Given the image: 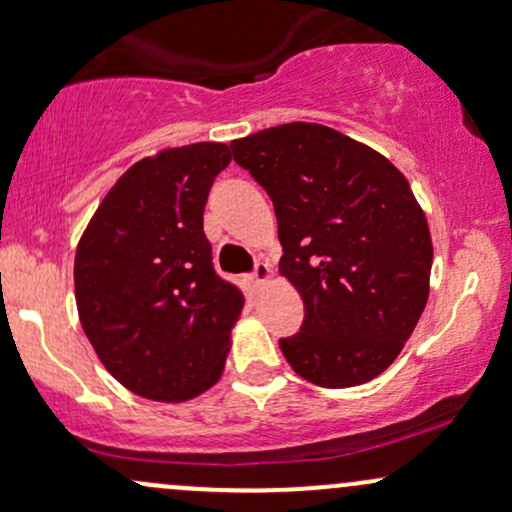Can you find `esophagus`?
Segmentation results:
<instances>
[{
    "label": "esophagus",
    "instance_id": "esophagus-1",
    "mask_svg": "<svg viewBox=\"0 0 512 512\" xmlns=\"http://www.w3.org/2000/svg\"><path fill=\"white\" fill-rule=\"evenodd\" d=\"M252 281H255V286L260 289V286L269 284L272 281V269H269V264H257L255 267V274H252Z\"/></svg>",
    "mask_w": 512,
    "mask_h": 512
}]
</instances>
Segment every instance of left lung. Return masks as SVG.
I'll return each instance as SVG.
<instances>
[{
  "mask_svg": "<svg viewBox=\"0 0 512 512\" xmlns=\"http://www.w3.org/2000/svg\"><path fill=\"white\" fill-rule=\"evenodd\" d=\"M274 202L281 276L303 298L301 332L281 339L308 383L354 387L395 363L431 291L433 243L409 180L383 154L317 122L231 142Z\"/></svg>",
  "mask_w": 512,
  "mask_h": 512,
  "instance_id": "1",
  "label": "left lung"
}]
</instances>
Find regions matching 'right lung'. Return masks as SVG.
I'll return each mask as SVG.
<instances>
[{
	"mask_svg": "<svg viewBox=\"0 0 512 512\" xmlns=\"http://www.w3.org/2000/svg\"><path fill=\"white\" fill-rule=\"evenodd\" d=\"M231 163L219 142L161 149L117 178L76 245L81 327L120 385L187 402L219 383L243 293L216 276L204 204Z\"/></svg>",
	"mask_w": 512,
	"mask_h": 512,
	"instance_id": "right-lung-1",
	"label": "right lung"
}]
</instances>
